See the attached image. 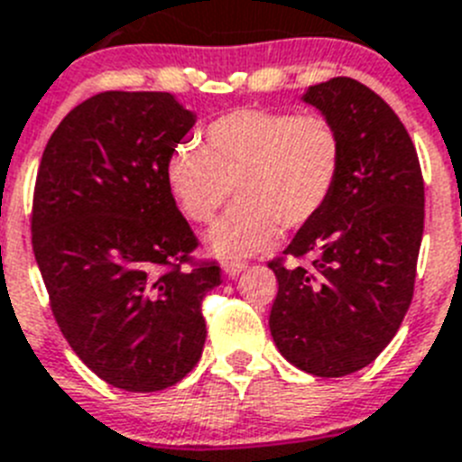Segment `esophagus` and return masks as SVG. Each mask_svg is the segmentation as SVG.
Returning <instances> with one entry per match:
<instances>
[{
	"mask_svg": "<svg viewBox=\"0 0 462 462\" xmlns=\"http://www.w3.org/2000/svg\"><path fill=\"white\" fill-rule=\"evenodd\" d=\"M244 270H246V263H242V260H226V263H223V272H226L227 276H232V279L242 274Z\"/></svg>",
	"mask_w": 462,
	"mask_h": 462,
	"instance_id": "obj_1",
	"label": "esophagus"
}]
</instances>
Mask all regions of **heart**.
<instances>
[{
    "instance_id": "b5f03b06",
    "label": "heart",
    "mask_w": 462,
    "mask_h": 462,
    "mask_svg": "<svg viewBox=\"0 0 462 462\" xmlns=\"http://www.w3.org/2000/svg\"><path fill=\"white\" fill-rule=\"evenodd\" d=\"M344 139L335 120L292 109H236L211 120L202 151L181 143L167 160V186L183 216L208 226L232 199L239 204L208 232V248L227 260L274 246L281 227L300 230L335 198Z\"/></svg>"
}]
</instances>
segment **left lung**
<instances>
[{"instance_id":"1","label":"left lung","mask_w":462,"mask_h":462,"mask_svg":"<svg viewBox=\"0 0 462 462\" xmlns=\"http://www.w3.org/2000/svg\"><path fill=\"white\" fill-rule=\"evenodd\" d=\"M304 102L339 127L344 170L326 211L267 263L279 281L270 330L302 372L346 376L388 346L414 298L423 174L402 120L360 81L337 76Z\"/></svg>"}]
</instances>
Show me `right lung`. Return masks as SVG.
I'll return each instance as SVG.
<instances>
[{
    "label": "right lung",
    "instance_id": "add662e5",
    "mask_svg": "<svg viewBox=\"0 0 462 462\" xmlns=\"http://www.w3.org/2000/svg\"><path fill=\"white\" fill-rule=\"evenodd\" d=\"M195 118L170 92L106 90L64 116L42 155L32 248L64 339L123 391L174 386L198 365L216 260L167 186Z\"/></svg>",
    "mask_w": 462,
    "mask_h": 462
}]
</instances>
